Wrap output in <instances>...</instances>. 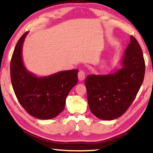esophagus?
Wrapping results in <instances>:
<instances>
[{
    "mask_svg": "<svg viewBox=\"0 0 153 153\" xmlns=\"http://www.w3.org/2000/svg\"><path fill=\"white\" fill-rule=\"evenodd\" d=\"M85 72L83 71H80L78 73V79L80 80H83L84 78H85Z\"/></svg>",
    "mask_w": 153,
    "mask_h": 153,
    "instance_id": "1",
    "label": "esophagus"
}]
</instances>
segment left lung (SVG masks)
I'll list each match as a JSON object with an SVG mask.
<instances>
[{"instance_id": "1", "label": "left lung", "mask_w": 153, "mask_h": 153, "mask_svg": "<svg viewBox=\"0 0 153 153\" xmlns=\"http://www.w3.org/2000/svg\"><path fill=\"white\" fill-rule=\"evenodd\" d=\"M122 68L112 74L89 75L85 78L88 103L93 114L113 120L130 106L142 84L145 72L143 51L133 36L124 51Z\"/></svg>"}]
</instances>
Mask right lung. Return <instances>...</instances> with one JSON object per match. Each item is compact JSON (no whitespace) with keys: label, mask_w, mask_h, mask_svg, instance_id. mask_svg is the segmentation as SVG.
<instances>
[{"label":"right lung","mask_w":153,"mask_h":153,"mask_svg":"<svg viewBox=\"0 0 153 153\" xmlns=\"http://www.w3.org/2000/svg\"><path fill=\"white\" fill-rule=\"evenodd\" d=\"M27 34L28 31L19 39L10 60L12 86L28 114L39 119H52L64 110L67 96L78 82V70L60 71L46 77H37L28 71L22 56Z\"/></svg>","instance_id":"obj_1"}]
</instances>
